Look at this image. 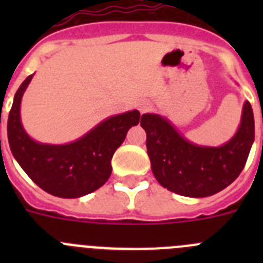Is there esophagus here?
Listing matches in <instances>:
<instances>
[{"label": "esophagus", "mask_w": 263, "mask_h": 263, "mask_svg": "<svg viewBox=\"0 0 263 263\" xmlns=\"http://www.w3.org/2000/svg\"><path fill=\"white\" fill-rule=\"evenodd\" d=\"M148 108H150V104L146 103V101H141V103L138 104V109H139V111H141V113L148 110Z\"/></svg>", "instance_id": "obj_1"}]
</instances>
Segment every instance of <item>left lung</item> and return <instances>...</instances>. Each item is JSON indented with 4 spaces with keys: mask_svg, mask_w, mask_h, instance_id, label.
I'll use <instances>...</instances> for the list:
<instances>
[{
    "mask_svg": "<svg viewBox=\"0 0 263 263\" xmlns=\"http://www.w3.org/2000/svg\"><path fill=\"white\" fill-rule=\"evenodd\" d=\"M141 126L147 136L146 147L155 179L168 191L188 197L211 196L233 183L254 142V116L249 101L243 104L237 133L218 147L190 142L159 115H142Z\"/></svg>",
    "mask_w": 263,
    "mask_h": 263,
    "instance_id": "1",
    "label": "left lung"
}]
</instances>
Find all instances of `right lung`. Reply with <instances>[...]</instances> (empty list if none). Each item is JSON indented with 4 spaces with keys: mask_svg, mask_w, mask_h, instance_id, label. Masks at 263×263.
Here are the masks:
<instances>
[{
    "mask_svg": "<svg viewBox=\"0 0 263 263\" xmlns=\"http://www.w3.org/2000/svg\"><path fill=\"white\" fill-rule=\"evenodd\" d=\"M27 76L14 96L9 113L8 138L11 154L32 182L48 194L75 199L96 191L111 174V157L127 130L138 125V110L113 116L67 145H47L30 138L21 122V100L31 81Z\"/></svg>",
    "mask_w": 263,
    "mask_h": 263,
    "instance_id": "add662e5",
    "label": "right lung"
}]
</instances>
